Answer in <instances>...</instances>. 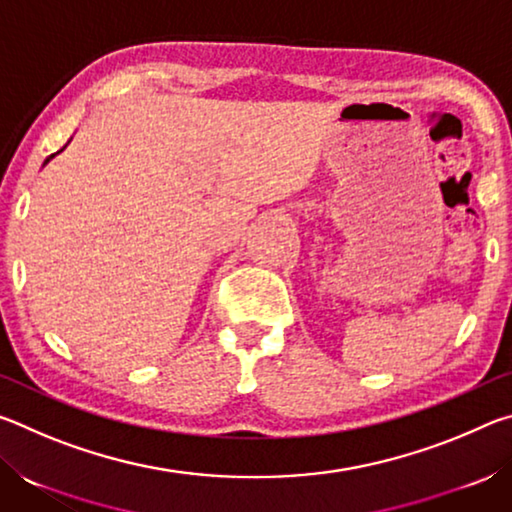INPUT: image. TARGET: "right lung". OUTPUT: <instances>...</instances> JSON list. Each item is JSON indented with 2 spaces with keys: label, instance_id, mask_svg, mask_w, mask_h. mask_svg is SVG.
I'll use <instances>...</instances> for the list:
<instances>
[{
  "label": "right lung",
  "instance_id": "add662e5",
  "mask_svg": "<svg viewBox=\"0 0 512 512\" xmlns=\"http://www.w3.org/2000/svg\"><path fill=\"white\" fill-rule=\"evenodd\" d=\"M51 158H54V155H51ZM47 162H49V160H47Z\"/></svg>",
  "mask_w": 512,
  "mask_h": 512
}]
</instances>
